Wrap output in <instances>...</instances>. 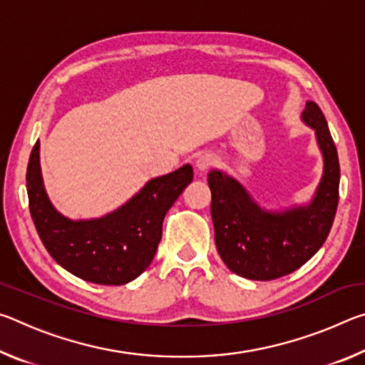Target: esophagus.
Returning a JSON list of instances; mask_svg holds the SVG:
<instances>
[{
  "mask_svg": "<svg viewBox=\"0 0 365 365\" xmlns=\"http://www.w3.org/2000/svg\"><path fill=\"white\" fill-rule=\"evenodd\" d=\"M215 163H217V156H215V154L211 153V151H205V153L197 154L196 160H195V165L200 172H205L209 168H212Z\"/></svg>",
  "mask_w": 365,
  "mask_h": 365,
  "instance_id": "34e87169",
  "label": "esophagus"
}]
</instances>
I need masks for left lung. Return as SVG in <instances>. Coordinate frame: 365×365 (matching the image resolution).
Listing matches in <instances>:
<instances>
[{
	"instance_id": "1",
	"label": "left lung",
	"mask_w": 365,
	"mask_h": 365,
	"mask_svg": "<svg viewBox=\"0 0 365 365\" xmlns=\"http://www.w3.org/2000/svg\"><path fill=\"white\" fill-rule=\"evenodd\" d=\"M302 120L316 130L324 156V174L307 206L264 211L233 177L215 169L207 174L215 246L227 267L245 279L275 280L299 269L322 248L335 220L336 146L316 103H306Z\"/></svg>"
}]
</instances>
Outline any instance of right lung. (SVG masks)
<instances>
[{
  "mask_svg": "<svg viewBox=\"0 0 365 365\" xmlns=\"http://www.w3.org/2000/svg\"><path fill=\"white\" fill-rule=\"evenodd\" d=\"M30 215L41 243L61 267L98 285H125L143 274L156 255L163 222L193 180L190 164L151 178L132 200L101 219L71 220L53 207L43 187L40 141L27 165Z\"/></svg>",
  "mask_w": 365,
  "mask_h": 365,
  "instance_id": "obj_1",
  "label": "right lung"
}]
</instances>
